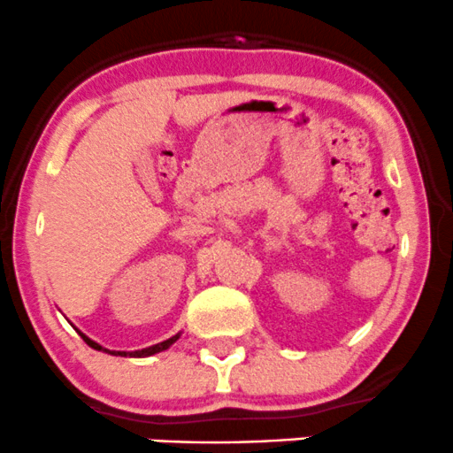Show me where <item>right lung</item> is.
I'll return each mask as SVG.
<instances>
[{
  "label": "right lung",
  "mask_w": 453,
  "mask_h": 453,
  "mask_svg": "<svg viewBox=\"0 0 453 453\" xmlns=\"http://www.w3.org/2000/svg\"><path fill=\"white\" fill-rule=\"evenodd\" d=\"M82 334V333H80ZM82 339L84 342H87L90 348L93 349H104L101 348L99 343H95V342H90V339L87 337V334H82ZM175 339H178V334H175V337H172V339H167V342H163V343H157V345H152V348H146V349H140V352H131V354H127V352H110V349H104V352H110V354H116V356H137V358H142V356H152V354H158V352H163V349H167L169 345H172Z\"/></svg>",
  "instance_id": "obj_1"
}]
</instances>
